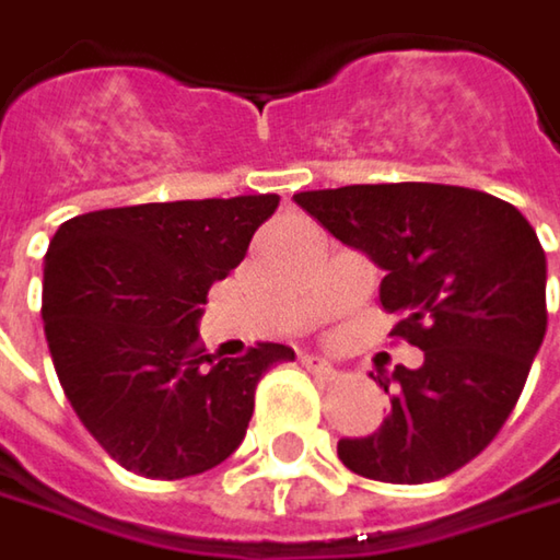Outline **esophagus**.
Listing matches in <instances>:
<instances>
[{
  "mask_svg": "<svg viewBox=\"0 0 560 560\" xmlns=\"http://www.w3.org/2000/svg\"><path fill=\"white\" fill-rule=\"evenodd\" d=\"M301 362H304L307 372H314V375H320V378H332V375H336V369H332V362L327 355L311 352V355H301Z\"/></svg>",
  "mask_w": 560,
  "mask_h": 560,
  "instance_id": "obj_1",
  "label": "esophagus"
}]
</instances>
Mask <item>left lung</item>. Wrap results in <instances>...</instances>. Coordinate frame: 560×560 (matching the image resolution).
Here are the masks:
<instances>
[{
    "label": "left lung",
    "instance_id": "8db88e82",
    "mask_svg": "<svg viewBox=\"0 0 560 560\" xmlns=\"http://www.w3.org/2000/svg\"><path fill=\"white\" fill-rule=\"evenodd\" d=\"M294 201L365 253L382 279L390 336L423 349L420 369L378 372L390 413L362 439H339L342 465L387 483L439 481L513 413L545 339V249L506 201L432 182L342 185Z\"/></svg>",
    "mask_w": 560,
    "mask_h": 560
}]
</instances>
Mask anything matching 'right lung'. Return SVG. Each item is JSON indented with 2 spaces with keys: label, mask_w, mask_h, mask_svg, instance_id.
<instances>
[{
  "label": "right lung",
  "mask_w": 560,
  "mask_h": 560,
  "mask_svg": "<svg viewBox=\"0 0 560 560\" xmlns=\"http://www.w3.org/2000/svg\"><path fill=\"white\" fill-rule=\"evenodd\" d=\"M279 195L153 201L70 218L44 256V336L82 427L133 475L178 481L243 442L256 384L294 349L214 359L201 304L246 256Z\"/></svg>",
  "instance_id": "1"
}]
</instances>
